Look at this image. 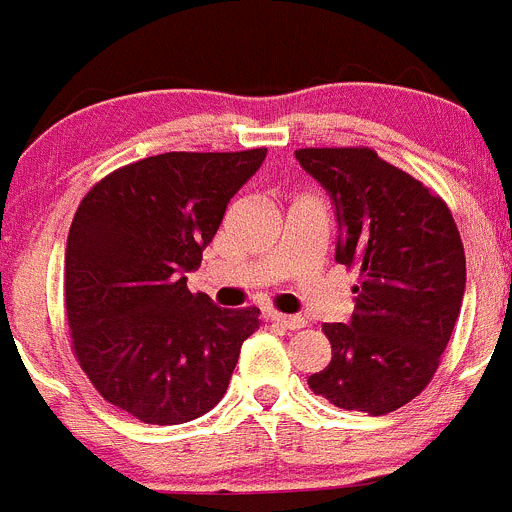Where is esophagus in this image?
Here are the masks:
<instances>
[{
	"instance_id": "34e87169",
	"label": "esophagus",
	"mask_w": 512,
	"mask_h": 512,
	"mask_svg": "<svg viewBox=\"0 0 512 512\" xmlns=\"http://www.w3.org/2000/svg\"><path fill=\"white\" fill-rule=\"evenodd\" d=\"M267 318L270 321H275L278 326L288 328V331H300V328H305V318L303 315H283V313H267Z\"/></svg>"
}]
</instances>
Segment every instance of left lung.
<instances>
[{
    "label": "left lung",
    "instance_id": "1",
    "mask_svg": "<svg viewBox=\"0 0 512 512\" xmlns=\"http://www.w3.org/2000/svg\"><path fill=\"white\" fill-rule=\"evenodd\" d=\"M336 207V262L358 270L351 323H326L331 364L308 386L381 417L424 391L465 295V247L450 207L374 148H298Z\"/></svg>",
    "mask_w": 512,
    "mask_h": 512
}]
</instances>
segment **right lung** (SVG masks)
<instances>
[{
	"mask_svg": "<svg viewBox=\"0 0 512 512\" xmlns=\"http://www.w3.org/2000/svg\"><path fill=\"white\" fill-rule=\"evenodd\" d=\"M267 148L148 156L88 191L65 250V310L80 369L105 401L146 424L217 407L260 310H224L186 288L229 199Z\"/></svg>",
	"mask_w": 512,
	"mask_h": 512,
	"instance_id": "obj_1",
	"label": "right lung"
}]
</instances>
